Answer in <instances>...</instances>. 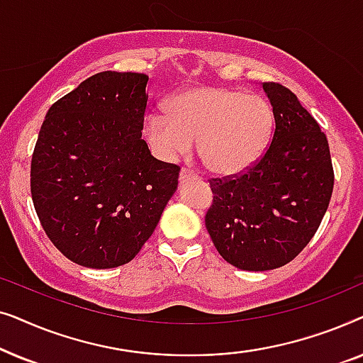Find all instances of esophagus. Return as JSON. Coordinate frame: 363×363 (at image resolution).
<instances>
[{
    "label": "esophagus",
    "instance_id": "esophagus-1",
    "mask_svg": "<svg viewBox=\"0 0 363 363\" xmlns=\"http://www.w3.org/2000/svg\"><path fill=\"white\" fill-rule=\"evenodd\" d=\"M191 177H195V173H193L191 170H188V168H182L180 175H178V180L185 182V180H188V178H191Z\"/></svg>",
    "mask_w": 363,
    "mask_h": 363
}]
</instances>
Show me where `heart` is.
<instances>
[{
  "instance_id": "obj_1",
  "label": "heart",
  "mask_w": 363,
  "mask_h": 363,
  "mask_svg": "<svg viewBox=\"0 0 363 363\" xmlns=\"http://www.w3.org/2000/svg\"><path fill=\"white\" fill-rule=\"evenodd\" d=\"M168 112H152L143 132L163 160L186 155L198 140L205 165L218 175L251 168L269 145L274 111L266 97L230 87H196L177 94Z\"/></svg>"
}]
</instances>
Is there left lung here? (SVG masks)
I'll return each instance as SVG.
<instances>
[{
  "label": "left lung",
  "instance_id": "8db88e82",
  "mask_svg": "<svg viewBox=\"0 0 363 363\" xmlns=\"http://www.w3.org/2000/svg\"><path fill=\"white\" fill-rule=\"evenodd\" d=\"M274 111V135L247 170L211 178L205 225L223 259L242 271L291 262L315 235L334 190L325 133L277 82H262Z\"/></svg>",
  "mask_w": 363,
  "mask_h": 363
}]
</instances>
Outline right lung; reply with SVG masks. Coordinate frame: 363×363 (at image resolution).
Wrapping results in <instances>:
<instances>
[{"label":"right lung","mask_w":363,"mask_h":363,"mask_svg":"<svg viewBox=\"0 0 363 363\" xmlns=\"http://www.w3.org/2000/svg\"><path fill=\"white\" fill-rule=\"evenodd\" d=\"M148 76L106 71L46 113L31 160L44 233L67 259L108 269L132 261L155 231L180 167L142 138Z\"/></svg>","instance_id":"add662e5"}]
</instances>
